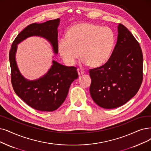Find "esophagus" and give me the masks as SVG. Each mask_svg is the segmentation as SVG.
<instances>
[{
  "label": "esophagus",
  "mask_w": 151,
  "mask_h": 151,
  "mask_svg": "<svg viewBox=\"0 0 151 151\" xmlns=\"http://www.w3.org/2000/svg\"><path fill=\"white\" fill-rule=\"evenodd\" d=\"M77 72H78V74H79V76L83 75L84 73H85V72H84L83 70H82L81 69H77Z\"/></svg>",
  "instance_id": "34e87169"
}]
</instances>
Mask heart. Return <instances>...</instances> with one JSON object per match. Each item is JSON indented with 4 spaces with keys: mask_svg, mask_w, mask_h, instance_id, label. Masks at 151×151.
I'll return each instance as SVG.
<instances>
[{
    "mask_svg": "<svg viewBox=\"0 0 151 151\" xmlns=\"http://www.w3.org/2000/svg\"><path fill=\"white\" fill-rule=\"evenodd\" d=\"M114 41L115 37L110 28L80 23L68 30L67 37L59 40L58 51L68 65H74L81 54L82 65L90 64L93 67H99L109 59Z\"/></svg>",
    "mask_w": 151,
    "mask_h": 151,
    "instance_id": "b5f03b06",
    "label": "heart"
}]
</instances>
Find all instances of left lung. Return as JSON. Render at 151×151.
Segmentation results:
<instances>
[{
	"mask_svg": "<svg viewBox=\"0 0 151 151\" xmlns=\"http://www.w3.org/2000/svg\"><path fill=\"white\" fill-rule=\"evenodd\" d=\"M142 67L139 44L127 28L118 24L116 44L110 58L104 65L89 71L93 100L106 109L127 103L141 87Z\"/></svg>",
	"mask_w": 151,
	"mask_h": 151,
	"instance_id": "left-lung-1",
	"label": "left lung"
}]
</instances>
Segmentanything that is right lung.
<instances>
[{
    "label": "right lung",
    "mask_w": 151,
    "mask_h": 151,
    "mask_svg": "<svg viewBox=\"0 0 151 151\" xmlns=\"http://www.w3.org/2000/svg\"><path fill=\"white\" fill-rule=\"evenodd\" d=\"M60 21L58 19L28 25L18 35L9 53L11 80L15 92L28 105L41 111H55L63 104L71 83L78 78L77 68L52 60L51 68L45 75L37 79L28 80L18 68L15 58L17 45L29 37H41L49 42L53 52L57 55Z\"/></svg>",
    "instance_id": "right-lung-1"
}]
</instances>
